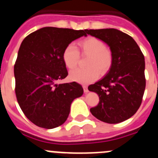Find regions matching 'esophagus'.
I'll return each instance as SVG.
<instances>
[{
  "label": "esophagus",
  "instance_id": "esophagus-1",
  "mask_svg": "<svg viewBox=\"0 0 158 158\" xmlns=\"http://www.w3.org/2000/svg\"><path fill=\"white\" fill-rule=\"evenodd\" d=\"M83 89H84V93H87L89 92V90H88V87L86 86V85H83Z\"/></svg>",
  "mask_w": 158,
  "mask_h": 158
}]
</instances>
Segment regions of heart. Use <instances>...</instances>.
<instances>
[{"label":"heart","instance_id":"obj_1","mask_svg":"<svg viewBox=\"0 0 158 158\" xmlns=\"http://www.w3.org/2000/svg\"><path fill=\"white\" fill-rule=\"evenodd\" d=\"M81 53L89 56L86 69H76L70 72L69 79L81 84H89L99 77V73L104 74L112 65V54L105 48L101 40L94 37H88L79 43ZM79 51L73 44L67 45L62 52V59L68 69H74L79 59Z\"/></svg>","mask_w":158,"mask_h":158}]
</instances>
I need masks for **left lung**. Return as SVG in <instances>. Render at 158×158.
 <instances>
[{
	"instance_id": "left-lung-1",
	"label": "left lung",
	"mask_w": 158,
	"mask_h": 158,
	"mask_svg": "<svg viewBox=\"0 0 158 158\" xmlns=\"http://www.w3.org/2000/svg\"><path fill=\"white\" fill-rule=\"evenodd\" d=\"M86 33L106 44L113 58L106 75L88 87L99 97L90 112L105 123H121L141 104L146 85L144 56L134 38L117 29H90Z\"/></svg>"
}]
</instances>
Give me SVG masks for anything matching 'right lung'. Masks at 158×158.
I'll return each mask as SVG.
<instances>
[{"mask_svg":"<svg viewBox=\"0 0 158 158\" xmlns=\"http://www.w3.org/2000/svg\"><path fill=\"white\" fill-rule=\"evenodd\" d=\"M86 30L45 27L27 35L18 50L14 73L21 110L37 126L53 129L65 122L75 99L83 94L76 82L58 84L68 76L64 49Z\"/></svg>","mask_w":158,"mask_h":158,"instance_id":"obj_1","label":"right lung"}]
</instances>
